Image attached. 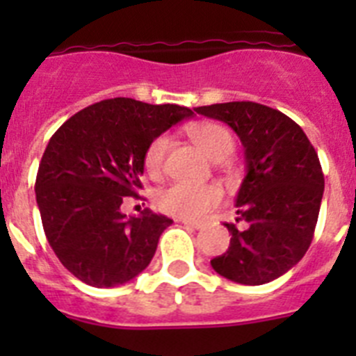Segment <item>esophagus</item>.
I'll use <instances>...</instances> for the list:
<instances>
[{
  "label": "esophagus",
  "mask_w": 356,
  "mask_h": 356,
  "mask_svg": "<svg viewBox=\"0 0 356 356\" xmlns=\"http://www.w3.org/2000/svg\"><path fill=\"white\" fill-rule=\"evenodd\" d=\"M181 225L188 226V228H194V229H200L203 228V222L201 221H191V219H180Z\"/></svg>",
  "instance_id": "obj_1"
}]
</instances>
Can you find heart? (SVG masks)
<instances>
[{"label":"heart","mask_w":356,"mask_h":356,"mask_svg":"<svg viewBox=\"0 0 356 356\" xmlns=\"http://www.w3.org/2000/svg\"><path fill=\"white\" fill-rule=\"evenodd\" d=\"M191 139L205 151L212 160H225L234 151V137L222 124L197 122L188 128ZM169 149L168 135H159L151 140L144 155V165L149 175H159ZM222 193L216 185L175 181L163 187L156 196V203L163 212L185 219H200L221 203Z\"/></svg>","instance_id":"heart-1"}]
</instances>
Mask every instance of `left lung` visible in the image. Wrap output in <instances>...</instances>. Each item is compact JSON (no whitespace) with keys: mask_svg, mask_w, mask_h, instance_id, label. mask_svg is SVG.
<instances>
[{"mask_svg":"<svg viewBox=\"0 0 356 356\" xmlns=\"http://www.w3.org/2000/svg\"><path fill=\"white\" fill-rule=\"evenodd\" d=\"M194 110L226 122L246 156L235 200L242 228L226 222L229 248L210 264L235 284H269L303 259L314 238L325 193L319 156L300 124L271 106L229 102Z\"/></svg>","mask_w":356,"mask_h":356,"instance_id":"left-lung-1","label":"left lung"}]
</instances>
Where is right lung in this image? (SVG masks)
<instances>
[{
	"label": "right lung",
	"instance_id": "add662e5",
	"mask_svg": "<svg viewBox=\"0 0 356 356\" xmlns=\"http://www.w3.org/2000/svg\"><path fill=\"white\" fill-rule=\"evenodd\" d=\"M194 112L131 97L94 103L69 118L39 163L35 196L49 246L71 275L92 287H118L149 266L172 219L144 209L121 212L143 187L149 143Z\"/></svg>",
	"mask_w": 356,
	"mask_h": 356
}]
</instances>
